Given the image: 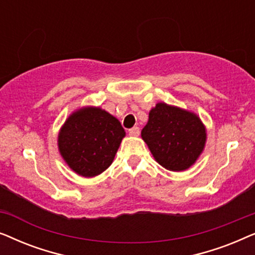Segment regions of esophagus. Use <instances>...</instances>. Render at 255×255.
I'll use <instances>...</instances> for the list:
<instances>
[{
  "instance_id": "1",
  "label": "esophagus",
  "mask_w": 255,
  "mask_h": 255,
  "mask_svg": "<svg viewBox=\"0 0 255 255\" xmlns=\"http://www.w3.org/2000/svg\"><path fill=\"white\" fill-rule=\"evenodd\" d=\"M139 133H140V130H139V128H137V127L132 128L128 130V134L132 135V137H138Z\"/></svg>"
}]
</instances>
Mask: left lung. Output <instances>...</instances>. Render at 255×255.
I'll return each instance as SVG.
<instances>
[{
    "label": "left lung",
    "instance_id": "1",
    "mask_svg": "<svg viewBox=\"0 0 255 255\" xmlns=\"http://www.w3.org/2000/svg\"><path fill=\"white\" fill-rule=\"evenodd\" d=\"M141 138L159 165L172 172H183L203 152L207 128L193 111L159 102L149 110Z\"/></svg>",
    "mask_w": 255,
    "mask_h": 255
}]
</instances>
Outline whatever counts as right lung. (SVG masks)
Here are the masks:
<instances>
[{"label":"right lung","instance_id":"1","mask_svg":"<svg viewBox=\"0 0 255 255\" xmlns=\"http://www.w3.org/2000/svg\"><path fill=\"white\" fill-rule=\"evenodd\" d=\"M124 137L125 131L116 117L100 107H82L62 124L58 148L73 172L94 177L113 163Z\"/></svg>","mask_w":255,"mask_h":255}]
</instances>
